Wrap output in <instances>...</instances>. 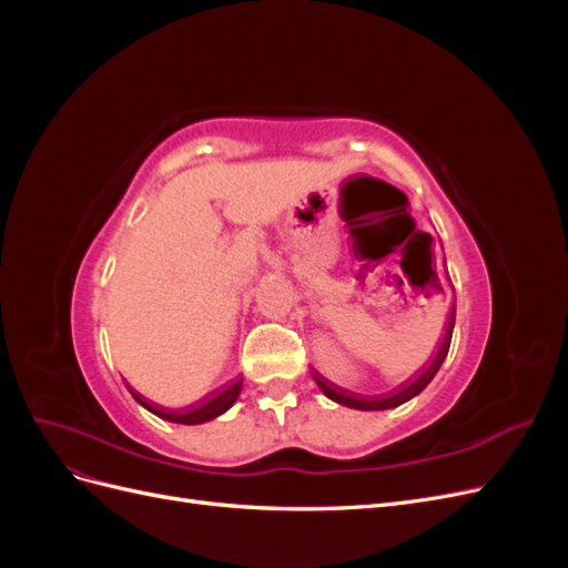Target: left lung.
I'll use <instances>...</instances> for the list:
<instances>
[{
	"instance_id": "1",
	"label": "left lung",
	"mask_w": 568,
	"mask_h": 568,
	"mask_svg": "<svg viewBox=\"0 0 568 568\" xmlns=\"http://www.w3.org/2000/svg\"><path fill=\"white\" fill-rule=\"evenodd\" d=\"M436 288H440V286L436 284ZM453 326H455V313H450L448 326H445V334H443L440 343L436 346V353L426 359V365L417 374H412V379H407L398 388H393L390 393H384V395L353 393V390H346V388H341V386H334L332 382H326L324 376L317 374V372H313V379L317 382V386L322 388V393L326 395V398H332V400L346 405V407H355V409H388V407H398L405 400L415 398V395L419 390H424L426 384L434 379V374L438 372L445 355H448L450 338H453Z\"/></svg>"
}]
</instances>
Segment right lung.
I'll return each instance as SVG.
<instances>
[{
	"label": "right lung",
	"instance_id": "1",
	"mask_svg": "<svg viewBox=\"0 0 568 568\" xmlns=\"http://www.w3.org/2000/svg\"><path fill=\"white\" fill-rule=\"evenodd\" d=\"M239 390H242V379H234L232 384L217 388L215 393H209V395H205V398L192 403L189 407L168 409V407H161L156 403L146 400L144 395H140L134 388H130V393L134 395L136 403H142L149 412H153V415H159L161 419L178 422V424H203V422H209V419H215L217 415H222V412L230 409L234 405Z\"/></svg>",
	"mask_w": 568,
	"mask_h": 568
}]
</instances>
